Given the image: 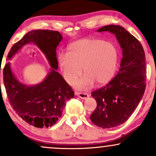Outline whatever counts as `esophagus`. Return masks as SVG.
Listing matches in <instances>:
<instances>
[{
    "label": "esophagus",
    "instance_id": "esophagus-1",
    "mask_svg": "<svg viewBox=\"0 0 156 156\" xmlns=\"http://www.w3.org/2000/svg\"><path fill=\"white\" fill-rule=\"evenodd\" d=\"M75 94H76V96L79 97L80 98L83 99H87L88 97H89V95L87 93H86V92H78V91H76V92L75 93Z\"/></svg>",
    "mask_w": 156,
    "mask_h": 156
}]
</instances>
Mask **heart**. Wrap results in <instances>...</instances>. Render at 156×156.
I'll use <instances>...</instances> for the list:
<instances>
[{
  "label": "heart",
  "instance_id": "1",
  "mask_svg": "<svg viewBox=\"0 0 156 156\" xmlns=\"http://www.w3.org/2000/svg\"><path fill=\"white\" fill-rule=\"evenodd\" d=\"M119 52L115 45L97 38H83L71 44L67 53L59 54L58 62L65 80L74 84L82 73L86 76L78 87L86 89L96 81L104 84L113 77L117 68Z\"/></svg>",
  "mask_w": 156,
  "mask_h": 156
}]
</instances>
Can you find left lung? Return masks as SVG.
Wrapping results in <instances>:
<instances>
[{
  "label": "left lung",
  "mask_w": 156,
  "mask_h": 156,
  "mask_svg": "<svg viewBox=\"0 0 156 156\" xmlns=\"http://www.w3.org/2000/svg\"><path fill=\"white\" fill-rule=\"evenodd\" d=\"M103 31L115 34L123 49L117 75L91 92L97 108L90 116L91 121L97 126L109 129L124 123L136 108L145 90L147 66L142 44L125 28L110 24L98 30Z\"/></svg>",
  "instance_id": "8db88e82"
}]
</instances>
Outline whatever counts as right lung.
I'll return each instance as SVG.
<instances>
[{
	"label": "right lung",
	"instance_id": "right-lung-1",
	"mask_svg": "<svg viewBox=\"0 0 156 156\" xmlns=\"http://www.w3.org/2000/svg\"><path fill=\"white\" fill-rule=\"evenodd\" d=\"M62 41L58 31L35 30L30 31L13 45L8 54L11 59L24 44L33 42L44 53L52 67L42 83L28 86L16 80L9 62L3 68V83L9 103L24 121L37 128L51 126L62 113L67 100L74 97V91L57 72V46Z\"/></svg>",
	"mask_w": 156,
	"mask_h": 156
}]
</instances>
